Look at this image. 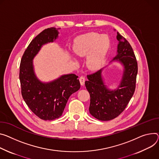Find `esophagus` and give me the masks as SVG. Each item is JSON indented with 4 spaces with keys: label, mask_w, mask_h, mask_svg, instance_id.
<instances>
[{
    "label": "esophagus",
    "mask_w": 159,
    "mask_h": 159,
    "mask_svg": "<svg viewBox=\"0 0 159 159\" xmlns=\"http://www.w3.org/2000/svg\"><path fill=\"white\" fill-rule=\"evenodd\" d=\"M79 80H80V83L81 84V85H84V83H85V78L82 76H81L80 78H79Z\"/></svg>",
    "instance_id": "esophagus-1"
}]
</instances>
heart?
Instances as JSON below:
<instances>
[{
    "instance_id": "obj_1",
    "label": "heart",
    "mask_w": 159,
    "mask_h": 159,
    "mask_svg": "<svg viewBox=\"0 0 159 159\" xmlns=\"http://www.w3.org/2000/svg\"><path fill=\"white\" fill-rule=\"evenodd\" d=\"M110 45L107 35L90 32L80 35L74 40V52L78 56H86L85 63L91 70H98L103 65Z\"/></svg>"
}]
</instances>
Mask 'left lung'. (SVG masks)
<instances>
[{
  "label": "left lung",
  "mask_w": 159,
  "mask_h": 159,
  "mask_svg": "<svg viewBox=\"0 0 159 159\" xmlns=\"http://www.w3.org/2000/svg\"><path fill=\"white\" fill-rule=\"evenodd\" d=\"M119 41L117 60L124 67V73L117 89L110 90L102 77L103 69L88 75L85 82L90 94L89 112L96 119L108 121L118 117L125 110L136 89L138 63L133 49L129 42L117 32Z\"/></svg>",
  "instance_id": "1"
}]
</instances>
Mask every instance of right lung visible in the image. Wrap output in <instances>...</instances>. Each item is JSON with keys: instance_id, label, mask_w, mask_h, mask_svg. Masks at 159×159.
<instances>
[{"instance_id": "obj_1", "label": "right lung", "mask_w": 159, "mask_h": 159, "mask_svg": "<svg viewBox=\"0 0 159 159\" xmlns=\"http://www.w3.org/2000/svg\"><path fill=\"white\" fill-rule=\"evenodd\" d=\"M57 30L48 28L37 35L26 49L20 66L22 97L32 111L44 120L60 117L69 97L80 88L78 76L75 74L64 75L48 83L40 82L35 75L34 57L43 45L57 38Z\"/></svg>"}]
</instances>
